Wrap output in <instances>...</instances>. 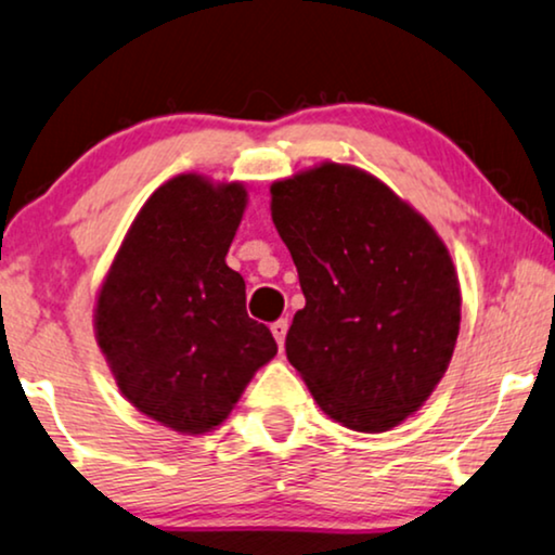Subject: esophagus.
<instances>
[{"instance_id": "esophagus-1", "label": "esophagus", "mask_w": 555, "mask_h": 555, "mask_svg": "<svg viewBox=\"0 0 555 555\" xmlns=\"http://www.w3.org/2000/svg\"><path fill=\"white\" fill-rule=\"evenodd\" d=\"M271 332H273V337H276L279 347H284L286 332H289V320H279V322H273V324H271Z\"/></svg>"}]
</instances>
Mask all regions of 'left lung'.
<instances>
[{"label": "left lung", "instance_id": "obj_1", "mask_svg": "<svg viewBox=\"0 0 555 555\" xmlns=\"http://www.w3.org/2000/svg\"><path fill=\"white\" fill-rule=\"evenodd\" d=\"M271 220L307 305L286 358L330 418L388 431L452 360L460 279L431 223L365 169L322 162L271 184Z\"/></svg>", "mask_w": 555, "mask_h": 555}]
</instances>
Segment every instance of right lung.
Returning a JSON list of instances; mask_svg holds the SVG:
<instances>
[{
    "label": "right lung",
    "mask_w": 555,
    "mask_h": 555,
    "mask_svg": "<svg viewBox=\"0 0 555 555\" xmlns=\"http://www.w3.org/2000/svg\"><path fill=\"white\" fill-rule=\"evenodd\" d=\"M246 203L243 182L167 180L137 212L95 299V343L121 396L190 437L223 424L276 354L225 263Z\"/></svg>",
    "instance_id": "1"
}]
</instances>
